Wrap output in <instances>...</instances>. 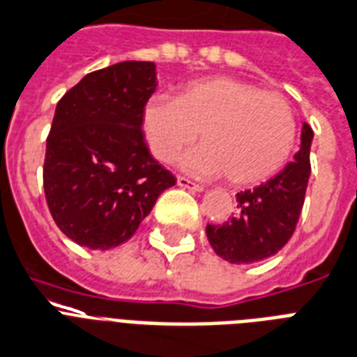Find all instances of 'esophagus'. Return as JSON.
<instances>
[{"mask_svg":"<svg viewBox=\"0 0 357 357\" xmlns=\"http://www.w3.org/2000/svg\"><path fill=\"white\" fill-rule=\"evenodd\" d=\"M176 184H178V186H182V188L192 190V192H201V190H203V186H201V184H197V182H194V181H190V178H186V176H176Z\"/></svg>","mask_w":357,"mask_h":357,"instance_id":"esophagus-1","label":"esophagus"}]
</instances>
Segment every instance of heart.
I'll use <instances>...</instances> for the list:
<instances>
[{
	"instance_id": "b5f03b06",
	"label": "heart",
	"mask_w": 357,
	"mask_h": 357,
	"mask_svg": "<svg viewBox=\"0 0 357 357\" xmlns=\"http://www.w3.org/2000/svg\"><path fill=\"white\" fill-rule=\"evenodd\" d=\"M141 131L158 162L171 163L197 135L203 144L182 165L199 176H222L237 186L275 176L297 137L290 101L233 77H211L182 88L176 98L152 96L141 111Z\"/></svg>"
}]
</instances>
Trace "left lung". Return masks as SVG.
Instances as JSON below:
<instances>
[{"instance_id": "left-lung-1", "label": "left lung", "mask_w": 357, "mask_h": 357, "mask_svg": "<svg viewBox=\"0 0 357 357\" xmlns=\"http://www.w3.org/2000/svg\"><path fill=\"white\" fill-rule=\"evenodd\" d=\"M312 130L303 124L301 149L286 167L256 188L237 194V213L224 224H207L214 252L229 264L275 256L296 231L310 176Z\"/></svg>"}]
</instances>
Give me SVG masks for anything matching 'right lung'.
Listing matches in <instances>:
<instances>
[{
    "label": "right lung",
    "instance_id": "right-lung-1",
    "mask_svg": "<svg viewBox=\"0 0 357 357\" xmlns=\"http://www.w3.org/2000/svg\"><path fill=\"white\" fill-rule=\"evenodd\" d=\"M154 90L152 61H120L88 73L58 101L43 186L56 226L77 245L109 250L126 243L176 182L141 131Z\"/></svg>",
    "mask_w": 357,
    "mask_h": 357
}]
</instances>
